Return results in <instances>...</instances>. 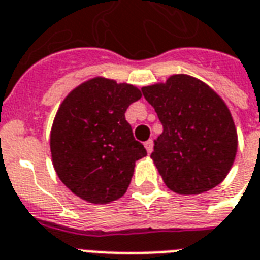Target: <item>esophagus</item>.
<instances>
[{"instance_id":"esophagus-1","label":"esophagus","mask_w":260,"mask_h":260,"mask_svg":"<svg viewBox=\"0 0 260 260\" xmlns=\"http://www.w3.org/2000/svg\"><path fill=\"white\" fill-rule=\"evenodd\" d=\"M145 147L147 150V153H151L153 151V139H149L147 142H145Z\"/></svg>"}]
</instances>
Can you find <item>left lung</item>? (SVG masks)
Returning <instances> with one entry per match:
<instances>
[{
    "label": "left lung",
    "mask_w": 260,
    "mask_h": 260,
    "mask_svg": "<svg viewBox=\"0 0 260 260\" xmlns=\"http://www.w3.org/2000/svg\"><path fill=\"white\" fill-rule=\"evenodd\" d=\"M162 134L151 158L164 183L178 194H201L226 178L237 153V132L228 106L207 84L184 74L143 86Z\"/></svg>",
    "instance_id": "8db88e82"
}]
</instances>
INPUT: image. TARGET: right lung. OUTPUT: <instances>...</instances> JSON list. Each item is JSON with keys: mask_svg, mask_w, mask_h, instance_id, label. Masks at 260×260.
I'll return each instance as SVG.
<instances>
[{"mask_svg": "<svg viewBox=\"0 0 260 260\" xmlns=\"http://www.w3.org/2000/svg\"><path fill=\"white\" fill-rule=\"evenodd\" d=\"M140 98L136 86L98 77L73 89L59 107L52 161L59 179L82 200L107 204L128 189L135 162L147 154L125 120Z\"/></svg>", "mask_w": 260, "mask_h": 260, "instance_id": "1", "label": "right lung"}]
</instances>
